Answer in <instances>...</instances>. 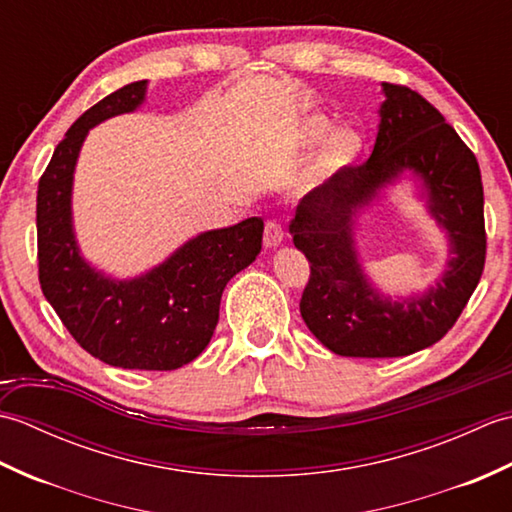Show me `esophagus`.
I'll return each instance as SVG.
<instances>
[{"label":"esophagus","instance_id":"1","mask_svg":"<svg viewBox=\"0 0 512 512\" xmlns=\"http://www.w3.org/2000/svg\"><path fill=\"white\" fill-rule=\"evenodd\" d=\"M281 242H284V226H281L277 220L266 222V228H264V246H266V248H277Z\"/></svg>","mask_w":512,"mask_h":512}]
</instances>
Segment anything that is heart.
<instances>
[{"label": "heart", "instance_id": "heart-1", "mask_svg": "<svg viewBox=\"0 0 512 512\" xmlns=\"http://www.w3.org/2000/svg\"><path fill=\"white\" fill-rule=\"evenodd\" d=\"M330 132V123L323 118H314L303 129V140L306 143H319V140ZM363 151V138L354 129H336V132L328 138V143L323 145L321 154L314 162L312 176L314 178H332L336 173L350 169L358 160Z\"/></svg>", "mask_w": 512, "mask_h": 512}]
</instances>
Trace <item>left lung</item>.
<instances>
[{"instance_id":"1","label":"left lung","mask_w":512,"mask_h":512,"mask_svg":"<svg viewBox=\"0 0 512 512\" xmlns=\"http://www.w3.org/2000/svg\"><path fill=\"white\" fill-rule=\"evenodd\" d=\"M372 156L310 191L290 222L292 242L308 257L301 317L339 356H407L438 343L480 284L486 259L480 165L444 116L418 92L383 83ZM411 172L428 208L448 231V270L422 296L391 302L368 284L353 246L355 215L387 183Z\"/></svg>"}]
</instances>
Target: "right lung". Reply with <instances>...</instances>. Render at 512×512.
<instances>
[{"mask_svg": "<svg viewBox=\"0 0 512 512\" xmlns=\"http://www.w3.org/2000/svg\"><path fill=\"white\" fill-rule=\"evenodd\" d=\"M145 92L147 81H136L105 96L54 149L37 189L39 284L85 352L112 367L171 372L209 345L226 284L262 250L264 220L200 233L134 279H112L85 262L72 226L76 158L94 125L138 110Z\"/></svg>", "mask_w": 512, "mask_h": 512, "instance_id": "add662e5", "label": "right lung"}]
</instances>
